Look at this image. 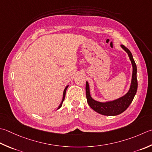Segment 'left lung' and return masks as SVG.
<instances>
[{"mask_svg": "<svg viewBox=\"0 0 152 152\" xmlns=\"http://www.w3.org/2000/svg\"><path fill=\"white\" fill-rule=\"evenodd\" d=\"M121 47L128 53L129 58L130 61H131V63L132 65V76L131 84H130V87L129 91H128L124 96L118 98V99L116 100L111 101V102H97V101L94 100L93 98L91 97L90 92V87H89L88 82H86V93L88 105H90V107L92 109H94L95 111H96L98 113L103 115L115 116L123 113L128 107H129L130 103H132L134 97L136 94V91H137L138 82L137 77H136V73H137L136 64L133 58L132 53L130 51L129 49H128L125 46L123 45H121Z\"/></svg>", "mask_w": 152, "mask_h": 152, "instance_id": "obj_1", "label": "left lung"}]
</instances>
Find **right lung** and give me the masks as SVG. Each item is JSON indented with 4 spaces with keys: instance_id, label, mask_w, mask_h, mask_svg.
<instances>
[{
    "instance_id": "right-lung-1",
    "label": "right lung",
    "mask_w": 152,
    "mask_h": 152,
    "mask_svg": "<svg viewBox=\"0 0 152 152\" xmlns=\"http://www.w3.org/2000/svg\"><path fill=\"white\" fill-rule=\"evenodd\" d=\"M68 86H67L65 88V89H64V92H63V97H62V102H61V104H60V105L58 106V109H60V108L61 107V106H62V102H63V101H64V98H65V95H66V89L68 88Z\"/></svg>"
}]
</instances>
